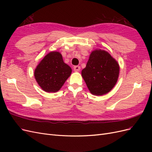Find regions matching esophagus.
<instances>
[{
    "mask_svg": "<svg viewBox=\"0 0 152 152\" xmlns=\"http://www.w3.org/2000/svg\"><path fill=\"white\" fill-rule=\"evenodd\" d=\"M80 70V66H75L73 67V70L75 72H79Z\"/></svg>",
    "mask_w": 152,
    "mask_h": 152,
    "instance_id": "34e87169",
    "label": "esophagus"
}]
</instances>
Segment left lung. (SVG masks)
<instances>
[{
	"label": "left lung",
	"mask_w": 152,
	"mask_h": 152,
	"mask_svg": "<svg viewBox=\"0 0 152 152\" xmlns=\"http://www.w3.org/2000/svg\"><path fill=\"white\" fill-rule=\"evenodd\" d=\"M118 63L106 50L96 49L92 52L82 77L91 94L102 96L111 91L119 75Z\"/></svg>",
	"instance_id": "left-lung-1"
}]
</instances>
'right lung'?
<instances>
[{"label": "right lung", "mask_w": 152, "mask_h": 152, "mask_svg": "<svg viewBox=\"0 0 152 152\" xmlns=\"http://www.w3.org/2000/svg\"><path fill=\"white\" fill-rule=\"evenodd\" d=\"M71 73L72 68L64 63L61 53L52 51L37 66L34 76L42 90L47 93H56L61 88Z\"/></svg>", "instance_id": "add662e5"}]
</instances>
